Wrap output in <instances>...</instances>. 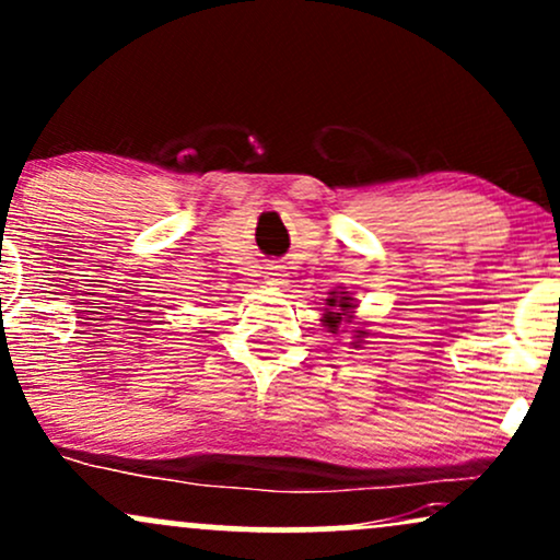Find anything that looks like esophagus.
Returning a JSON list of instances; mask_svg holds the SVG:
<instances>
[{
	"label": "esophagus",
	"instance_id": "1",
	"mask_svg": "<svg viewBox=\"0 0 560 560\" xmlns=\"http://www.w3.org/2000/svg\"><path fill=\"white\" fill-rule=\"evenodd\" d=\"M287 268L281 266V262H268V268H266V284H271V287H287L289 284V279H287Z\"/></svg>",
	"mask_w": 560,
	"mask_h": 560
}]
</instances>
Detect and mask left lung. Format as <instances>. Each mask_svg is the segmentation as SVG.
I'll list each match as a JSON object with an SVG mask.
<instances>
[{
    "instance_id": "1",
    "label": "left lung",
    "mask_w": 560,
    "mask_h": 560,
    "mask_svg": "<svg viewBox=\"0 0 560 560\" xmlns=\"http://www.w3.org/2000/svg\"><path fill=\"white\" fill-rule=\"evenodd\" d=\"M326 305H329V307H324L326 313H324V318H320V320H324V326L331 334H339V331L345 334L347 329H339V326L350 324V318H352L350 313H352V307H355V300H352L350 294L345 292V287H337L334 292H329V300H326ZM365 334H369V331L358 329L355 337H365ZM358 342H361V339H355L352 347H361Z\"/></svg>"
}]
</instances>
